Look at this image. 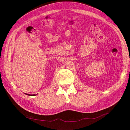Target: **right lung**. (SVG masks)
<instances>
[{
    "label": "right lung",
    "mask_w": 130,
    "mask_h": 130,
    "mask_svg": "<svg viewBox=\"0 0 130 130\" xmlns=\"http://www.w3.org/2000/svg\"><path fill=\"white\" fill-rule=\"evenodd\" d=\"M26 95H29V96H32V95H29V94H27Z\"/></svg>",
    "instance_id": "add662e5"
}]
</instances>
